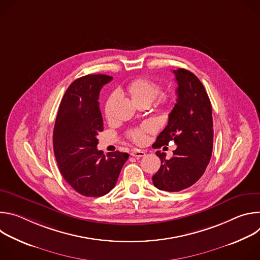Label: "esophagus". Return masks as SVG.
I'll return each mask as SVG.
<instances>
[{
  "label": "esophagus",
  "instance_id": "1",
  "mask_svg": "<svg viewBox=\"0 0 260 260\" xmlns=\"http://www.w3.org/2000/svg\"><path fill=\"white\" fill-rule=\"evenodd\" d=\"M132 156H134V157H143V156H145V151H142V150H133L132 151Z\"/></svg>",
  "mask_w": 260,
  "mask_h": 260
}]
</instances>
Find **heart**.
<instances>
[{
  "mask_svg": "<svg viewBox=\"0 0 260 260\" xmlns=\"http://www.w3.org/2000/svg\"><path fill=\"white\" fill-rule=\"evenodd\" d=\"M159 91H160V86L156 82L147 78H138L132 81L127 86V92L131 95L132 100L135 102V104L140 102L151 103L157 96ZM159 104L164 106L169 104V98L162 94L159 98ZM111 106H112V103H111V100H109L105 106V116L108 120H110L111 117H112ZM153 131H154V126L152 124L146 123L142 127L133 129L129 133V138L135 143L142 144L146 140V134L151 133Z\"/></svg>",
  "mask_w": 260,
  "mask_h": 260,
  "instance_id": "heart-1",
  "label": "heart"
}]
</instances>
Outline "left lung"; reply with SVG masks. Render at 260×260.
Returning <instances> with one entry per match:
<instances>
[{"mask_svg":"<svg viewBox=\"0 0 260 260\" xmlns=\"http://www.w3.org/2000/svg\"><path fill=\"white\" fill-rule=\"evenodd\" d=\"M178 88L177 103L169 115V122L158 135L155 147L177 145L174 155L156 151L161 160L153 175L154 186L160 190L177 192L193 185L205 173L213 149L212 106L200 79L185 69L173 70Z\"/></svg>","mask_w":260,"mask_h":260,"instance_id":"obj_1","label":"left lung"}]
</instances>
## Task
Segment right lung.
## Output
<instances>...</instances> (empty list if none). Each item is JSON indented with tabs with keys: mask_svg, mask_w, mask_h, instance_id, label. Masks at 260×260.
Wrapping results in <instances>:
<instances>
[{
	"mask_svg": "<svg viewBox=\"0 0 260 260\" xmlns=\"http://www.w3.org/2000/svg\"><path fill=\"white\" fill-rule=\"evenodd\" d=\"M112 80L90 74L74 81L64 92L53 129V150L60 174L70 186L84 197H102L112 190L127 153L96 149L104 131L99 95Z\"/></svg>",
	"mask_w": 260,
	"mask_h": 260,
	"instance_id": "1",
	"label": "right lung"
}]
</instances>
